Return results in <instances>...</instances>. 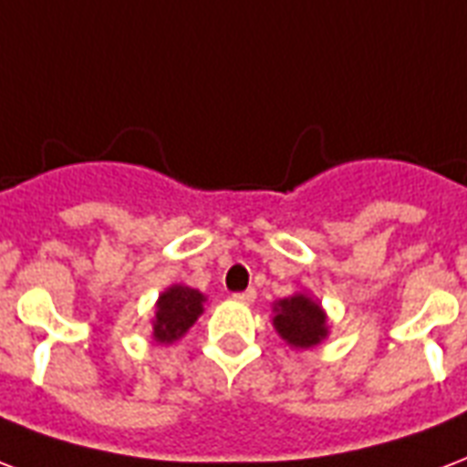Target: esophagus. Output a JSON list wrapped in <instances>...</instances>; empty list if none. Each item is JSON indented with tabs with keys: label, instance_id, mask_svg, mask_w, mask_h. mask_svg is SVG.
Segmentation results:
<instances>
[{
	"label": "esophagus",
	"instance_id": "obj_1",
	"mask_svg": "<svg viewBox=\"0 0 467 467\" xmlns=\"http://www.w3.org/2000/svg\"><path fill=\"white\" fill-rule=\"evenodd\" d=\"M234 301H240V304H252L254 298H257V291L254 289H247V291H240V294H233Z\"/></svg>",
	"mask_w": 467,
	"mask_h": 467
}]
</instances>
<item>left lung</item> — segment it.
<instances>
[{
  "mask_svg": "<svg viewBox=\"0 0 467 467\" xmlns=\"http://www.w3.org/2000/svg\"><path fill=\"white\" fill-rule=\"evenodd\" d=\"M272 323L291 348H301V350L328 337V316L308 294H294L276 301Z\"/></svg>",
  "mask_w": 467,
  "mask_h": 467,
  "instance_id": "8db88e82",
  "label": "left lung"
}]
</instances>
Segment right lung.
Wrapping results in <instances>:
<instances>
[{"instance_id":"obj_1","label":"right lung","mask_w":467,"mask_h":467,"mask_svg":"<svg viewBox=\"0 0 467 467\" xmlns=\"http://www.w3.org/2000/svg\"><path fill=\"white\" fill-rule=\"evenodd\" d=\"M202 304H205V296L201 291L183 286V284H173L163 291L156 301L154 320H151L154 326L151 336L156 343L171 345L176 343L178 337L186 336L188 328L202 313Z\"/></svg>"}]
</instances>
